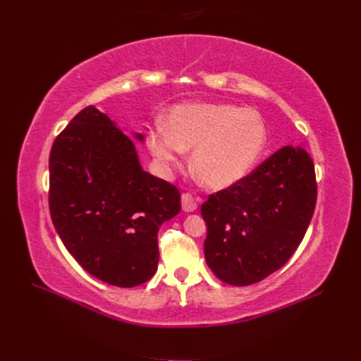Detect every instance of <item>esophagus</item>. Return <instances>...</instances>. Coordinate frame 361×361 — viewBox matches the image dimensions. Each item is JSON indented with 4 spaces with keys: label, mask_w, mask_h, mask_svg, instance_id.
Masks as SVG:
<instances>
[{
    "label": "esophagus",
    "mask_w": 361,
    "mask_h": 361,
    "mask_svg": "<svg viewBox=\"0 0 361 361\" xmlns=\"http://www.w3.org/2000/svg\"><path fill=\"white\" fill-rule=\"evenodd\" d=\"M182 209L185 212H194L197 209V200H195L191 194H182Z\"/></svg>",
    "instance_id": "34e87169"
}]
</instances>
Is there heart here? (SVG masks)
I'll list each match as a JSON object with an SVG mask.
<instances>
[{"label": "heart", "mask_w": 361, "mask_h": 361, "mask_svg": "<svg viewBox=\"0 0 361 361\" xmlns=\"http://www.w3.org/2000/svg\"><path fill=\"white\" fill-rule=\"evenodd\" d=\"M264 117L251 108L221 102H191L171 108L167 123L147 130V146L169 169L192 147L191 167L209 188L221 190L245 178L267 147Z\"/></svg>", "instance_id": "b5f03b06"}]
</instances>
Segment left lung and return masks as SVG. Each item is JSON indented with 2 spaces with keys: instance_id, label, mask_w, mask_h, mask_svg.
Here are the masks:
<instances>
[{
  "instance_id": "1",
  "label": "left lung",
  "mask_w": 361,
  "mask_h": 361,
  "mask_svg": "<svg viewBox=\"0 0 361 361\" xmlns=\"http://www.w3.org/2000/svg\"><path fill=\"white\" fill-rule=\"evenodd\" d=\"M314 204L310 155L300 146L279 149L248 176L202 204L207 267L233 286L264 280L298 248Z\"/></svg>"
}]
</instances>
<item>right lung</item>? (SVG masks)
<instances>
[{"mask_svg":"<svg viewBox=\"0 0 361 361\" xmlns=\"http://www.w3.org/2000/svg\"><path fill=\"white\" fill-rule=\"evenodd\" d=\"M179 211V190L145 171L134 141L94 105L76 114L54 141L52 223L93 277L118 288L147 281L158 268L159 227Z\"/></svg>","mask_w":361,"mask_h":361,"instance_id":"right-lung-1","label":"right lung"}]
</instances>
